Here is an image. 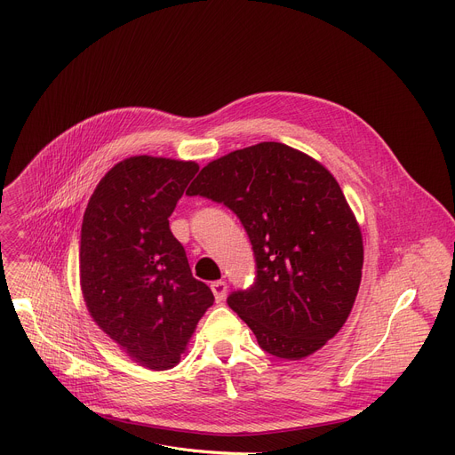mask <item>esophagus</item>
<instances>
[{
    "mask_svg": "<svg viewBox=\"0 0 455 455\" xmlns=\"http://www.w3.org/2000/svg\"><path fill=\"white\" fill-rule=\"evenodd\" d=\"M210 288H212V291H213L215 300H218V302H223V300H225L227 291H228V285H227L225 280H215V282H212Z\"/></svg>",
    "mask_w": 455,
    "mask_h": 455,
    "instance_id": "obj_1",
    "label": "esophagus"
}]
</instances>
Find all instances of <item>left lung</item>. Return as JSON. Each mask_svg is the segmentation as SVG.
Listing matches in <instances>:
<instances>
[{"label": "left lung", "mask_w": 455, "mask_h": 455, "mask_svg": "<svg viewBox=\"0 0 455 455\" xmlns=\"http://www.w3.org/2000/svg\"><path fill=\"white\" fill-rule=\"evenodd\" d=\"M186 196L225 204L249 235L256 278L227 304L261 348L300 360L336 336L360 290L363 242L328 170L283 143L261 141L210 162Z\"/></svg>", "instance_id": "1"}]
</instances>
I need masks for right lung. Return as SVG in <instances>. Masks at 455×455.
Returning <instances> with one entry per match:
<instances>
[{
  "mask_svg": "<svg viewBox=\"0 0 455 455\" xmlns=\"http://www.w3.org/2000/svg\"><path fill=\"white\" fill-rule=\"evenodd\" d=\"M196 162L132 156L101 179L86 206L79 271L93 321L134 362L172 369L213 304L170 228Z\"/></svg>",
  "mask_w": 455,
  "mask_h": 455,
  "instance_id": "add662e5",
  "label": "right lung"
}]
</instances>
